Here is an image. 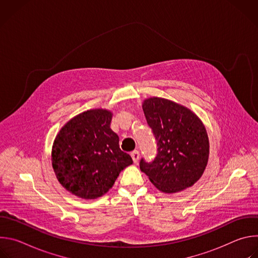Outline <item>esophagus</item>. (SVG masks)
<instances>
[{
    "label": "esophagus",
    "mask_w": 258,
    "mask_h": 258,
    "mask_svg": "<svg viewBox=\"0 0 258 258\" xmlns=\"http://www.w3.org/2000/svg\"><path fill=\"white\" fill-rule=\"evenodd\" d=\"M131 156H132V158H133V161L135 162V163H137L138 161H139V158H140V153H139V151H133L132 153H131Z\"/></svg>",
    "instance_id": "1"
}]
</instances>
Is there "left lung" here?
I'll return each instance as SVG.
<instances>
[{"instance_id":"left-lung-1","label":"left lung","mask_w":258,"mask_h":258,"mask_svg":"<svg viewBox=\"0 0 258 258\" xmlns=\"http://www.w3.org/2000/svg\"><path fill=\"white\" fill-rule=\"evenodd\" d=\"M147 123L157 143L156 157L144 158L140 168L164 193H175L201 177L209 155V142L201 120L181 105L162 98L143 104Z\"/></svg>"}]
</instances>
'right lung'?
<instances>
[{
    "label": "right lung",
    "mask_w": 258,
    "mask_h": 258,
    "mask_svg": "<svg viewBox=\"0 0 258 258\" xmlns=\"http://www.w3.org/2000/svg\"><path fill=\"white\" fill-rule=\"evenodd\" d=\"M111 118L107 110H89L69 120L54 142L56 176L67 191L81 198L95 199L107 193L120 171L133 163L110 128Z\"/></svg>",
    "instance_id": "1"
}]
</instances>
